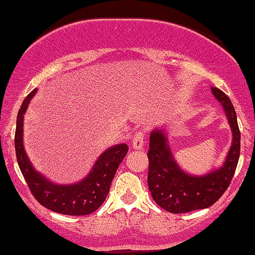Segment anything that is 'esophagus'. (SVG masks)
Listing matches in <instances>:
<instances>
[{"instance_id": "34e87169", "label": "esophagus", "mask_w": 255, "mask_h": 255, "mask_svg": "<svg viewBox=\"0 0 255 255\" xmlns=\"http://www.w3.org/2000/svg\"><path fill=\"white\" fill-rule=\"evenodd\" d=\"M144 139H145V133L143 131H137L132 137V148L133 149H141L144 146Z\"/></svg>"}]
</instances>
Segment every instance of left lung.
I'll return each mask as SVG.
<instances>
[{
  "instance_id": "obj_1",
  "label": "left lung",
  "mask_w": 255,
  "mask_h": 255,
  "mask_svg": "<svg viewBox=\"0 0 255 255\" xmlns=\"http://www.w3.org/2000/svg\"><path fill=\"white\" fill-rule=\"evenodd\" d=\"M211 92L222 103L233 133L231 148L221 169L200 176L185 173L175 162L162 129L150 132L147 153L148 188L155 202L172 214L189 213L213 206L227 190L239 163L241 132L235 109L230 98L221 90L213 86Z\"/></svg>"
}]
</instances>
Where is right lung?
Returning a JSON list of instances; mask_svg holds the SVG:
<instances>
[{"label": "right lung", "mask_w": 255, "mask_h": 255, "mask_svg": "<svg viewBox=\"0 0 255 255\" xmlns=\"http://www.w3.org/2000/svg\"><path fill=\"white\" fill-rule=\"evenodd\" d=\"M36 92L34 89L28 94L16 117L14 146L21 173L32 196L47 209L70 216L91 214L106 200L112 179L128 152V146L118 144L106 149L99 156L90 173L80 182L67 185L50 182L34 170L23 147V115Z\"/></svg>", "instance_id": "obj_1"}]
</instances>
